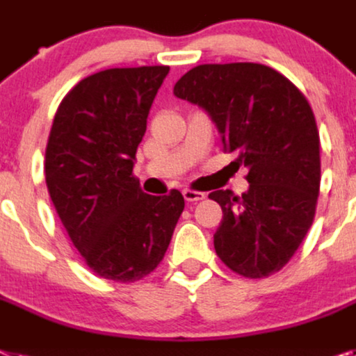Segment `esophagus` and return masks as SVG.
Segmentation results:
<instances>
[{
    "mask_svg": "<svg viewBox=\"0 0 356 356\" xmlns=\"http://www.w3.org/2000/svg\"><path fill=\"white\" fill-rule=\"evenodd\" d=\"M183 195H184V201L186 202H197V201H202L204 199V193L202 192H193V190H183Z\"/></svg>",
    "mask_w": 356,
    "mask_h": 356,
    "instance_id": "esophagus-1",
    "label": "esophagus"
}]
</instances>
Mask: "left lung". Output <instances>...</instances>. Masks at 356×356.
<instances>
[{
    "instance_id": "obj_1",
    "label": "left lung",
    "mask_w": 356,
    "mask_h": 356,
    "mask_svg": "<svg viewBox=\"0 0 356 356\" xmlns=\"http://www.w3.org/2000/svg\"><path fill=\"white\" fill-rule=\"evenodd\" d=\"M173 94L204 110L224 150L250 170L241 197L232 190L210 193L224 215L215 252L248 279L279 271L315 217L321 139L312 106L293 83L259 63L199 65L175 83Z\"/></svg>"
}]
</instances>
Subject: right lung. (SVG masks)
I'll use <instances>...</instances> for the list:
<instances>
[{
    "instance_id": "right-lung-1",
    "label": "right lung",
    "mask_w": 356,
    "mask_h": 356,
    "mask_svg": "<svg viewBox=\"0 0 356 356\" xmlns=\"http://www.w3.org/2000/svg\"><path fill=\"white\" fill-rule=\"evenodd\" d=\"M170 67L108 68L59 104L44 177L68 237L95 275L134 282L159 266L184 210L181 192L148 195L132 175L157 90Z\"/></svg>"
}]
</instances>
